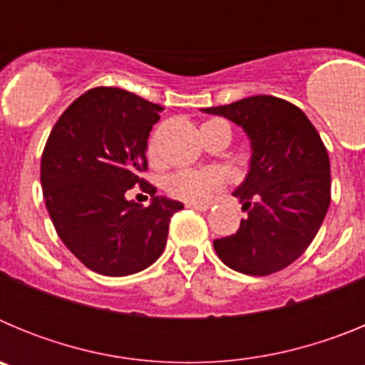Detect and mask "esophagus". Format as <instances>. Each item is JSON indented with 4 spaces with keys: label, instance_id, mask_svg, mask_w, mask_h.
Returning <instances> with one entry per match:
<instances>
[{
    "label": "esophagus",
    "instance_id": "esophagus-1",
    "mask_svg": "<svg viewBox=\"0 0 365 365\" xmlns=\"http://www.w3.org/2000/svg\"><path fill=\"white\" fill-rule=\"evenodd\" d=\"M186 208H192V210H199V212H206L210 208V205H206V202H186Z\"/></svg>",
    "mask_w": 365,
    "mask_h": 365
}]
</instances>
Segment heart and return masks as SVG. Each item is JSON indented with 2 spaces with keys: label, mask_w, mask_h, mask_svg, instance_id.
Returning <instances> with one entry per match:
<instances>
[{
  "label": "heart",
  "mask_w": 365,
  "mask_h": 365,
  "mask_svg": "<svg viewBox=\"0 0 365 365\" xmlns=\"http://www.w3.org/2000/svg\"><path fill=\"white\" fill-rule=\"evenodd\" d=\"M153 146H150V153ZM219 177L201 170H179L164 179L163 188L166 195L185 202H202L217 188Z\"/></svg>",
  "instance_id": "1"
}]
</instances>
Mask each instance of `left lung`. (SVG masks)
Wrapping results in <instances>:
<instances>
[{"instance_id": "left-lung-1", "label": "left lung", "mask_w": 365, "mask_h": 365, "mask_svg": "<svg viewBox=\"0 0 365 365\" xmlns=\"http://www.w3.org/2000/svg\"><path fill=\"white\" fill-rule=\"evenodd\" d=\"M247 131L250 172L234 197L243 202L234 235L214 241L219 259L248 276H269L302 256L320 230L331 202V164L305 113L270 95L206 108Z\"/></svg>"}]
</instances>
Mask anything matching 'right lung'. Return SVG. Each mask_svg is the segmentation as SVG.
<instances>
[{
    "instance_id": "right-lung-1",
    "label": "right lung",
    "mask_w": 365,
    "mask_h": 365,
    "mask_svg": "<svg viewBox=\"0 0 365 365\" xmlns=\"http://www.w3.org/2000/svg\"><path fill=\"white\" fill-rule=\"evenodd\" d=\"M159 104L118 87H95L58 118L41 155V190L56 234L87 269L130 276L166 247L170 219L185 206L155 197L148 137ZM133 185L153 197L143 209L125 199Z\"/></svg>"
}]
</instances>
